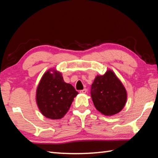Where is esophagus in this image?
Segmentation results:
<instances>
[{"label": "esophagus", "instance_id": "1", "mask_svg": "<svg viewBox=\"0 0 158 158\" xmlns=\"http://www.w3.org/2000/svg\"><path fill=\"white\" fill-rule=\"evenodd\" d=\"M79 92L81 93V94H85L87 92V89H83L82 90H80Z\"/></svg>", "mask_w": 158, "mask_h": 158}]
</instances>
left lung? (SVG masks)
<instances>
[{"instance_id": "left-lung-1", "label": "left lung", "mask_w": 158, "mask_h": 158, "mask_svg": "<svg viewBox=\"0 0 158 158\" xmlns=\"http://www.w3.org/2000/svg\"><path fill=\"white\" fill-rule=\"evenodd\" d=\"M91 96L96 109L106 116L119 113L127 100L125 88L111 70L96 77L91 87Z\"/></svg>"}]
</instances>
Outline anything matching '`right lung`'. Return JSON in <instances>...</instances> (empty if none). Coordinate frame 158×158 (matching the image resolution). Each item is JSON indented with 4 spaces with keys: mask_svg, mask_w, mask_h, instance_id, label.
<instances>
[{
    "mask_svg": "<svg viewBox=\"0 0 158 158\" xmlns=\"http://www.w3.org/2000/svg\"><path fill=\"white\" fill-rule=\"evenodd\" d=\"M78 94L71 84L64 82L61 73L49 69L39 83L36 101L39 110L47 118L59 119L68 112Z\"/></svg>",
    "mask_w": 158,
    "mask_h": 158,
    "instance_id": "right-lung-1",
    "label": "right lung"
}]
</instances>
